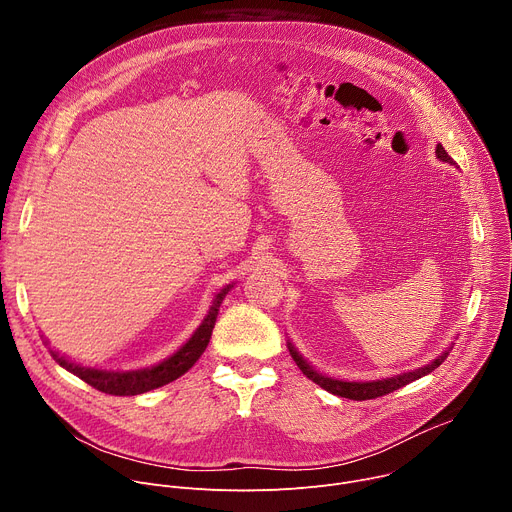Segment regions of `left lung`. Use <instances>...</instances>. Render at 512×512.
<instances>
[{"instance_id":"1","label":"left lung","mask_w":512,"mask_h":512,"mask_svg":"<svg viewBox=\"0 0 512 512\" xmlns=\"http://www.w3.org/2000/svg\"><path fill=\"white\" fill-rule=\"evenodd\" d=\"M435 156L440 158L442 162H446V164H454V160L448 156V152L444 150L442 143H437ZM287 348H289L291 358H294L296 364L300 367V371L310 381H314L316 385H320L322 389H326L332 395L346 397V399H352V401H367V399H377V397L389 395V393H393V391H397V389H401V387H405V385H409V383L429 375L431 371H435L450 354V350H446L442 356H437L435 360L425 364V367L409 371V373H401V375H395V377H389V379H381V381H342V379H334V377H326V375L318 373L291 342H287Z\"/></svg>"}]
</instances>
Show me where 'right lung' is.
Wrapping results in <instances>:
<instances>
[{"label":"right lung","instance_id":"right-lung-1","mask_svg":"<svg viewBox=\"0 0 512 512\" xmlns=\"http://www.w3.org/2000/svg\"><path fill=\"white\" fill-rule=\"evenodd\" d=\"M231 287L233 285L223 287L214 296L206 318L196 328L192 338L178 352H174L170 358L154 364V367L137 369V371H103V369L83 367V364H77V362H72V360L60 356L52 348H50V354L62 369H66L72 375H77L79 379H83L87 385H91L93 389H97L101 393L119 395V397L148 393L152 389H158V387H164V385L176 381L178 377H182L186 371H190L194 367V362L200 358V354L206 350V346L210 342L212 328H214V322H216V316H218V308H221V304H223L225 296L231 291Z\"/></svg>","mask_w":512,"mask_h":512}]
</instances>
